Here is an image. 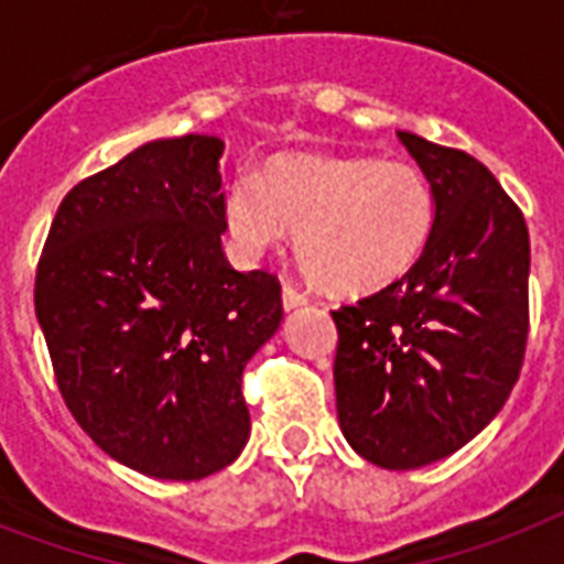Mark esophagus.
Returning <instances> with one entry per match:
<instances>
[{
    "label": "esophagus",
    "mask_w": 564,
    "mask_h": 564,
    "mask_svg": "<svg viewBox=\"0 0 564 564\" xmlns=\"http://www.w3.org/2000/svg\"><path fill=\"white\" fill-rule=\"evenodd\" d=\"M304 304H307V295L290 286V283H283V310H299Z\"/></svg>",
    "instance_id": "1"
}]
</instances>
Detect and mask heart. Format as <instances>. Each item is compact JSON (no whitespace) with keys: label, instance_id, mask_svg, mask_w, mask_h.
Returning <instances> with one entry per match:
<instances>
[{"label":"heart","instance_id":"obj_1","mask_svg":"<svg viewBox=\"0 0 564 564\" xmlns=\"http://www.w3.org/2000/svg\"><path fill=\"white\" fill-rule=\"evenodd\" d=\"M436 198L419 166L366 154H274L225 195L221 221L246 257L295 230L301 269L322 290L360 299L415 269Z\"/></svg>","mask_w":564,"mask_h":564}]
</instances>
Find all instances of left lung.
Masks as SVG:
<instances>
[{"label": "left lung", "mask_w": 564, "mask_h": 564, "mask_svg": "<svg viewBox=\"0 0 564 564\" xmlns=\"http://www.w3.org/2000/svg\"><path fill=\"white\" fill-rule=\"evenodd\" d=\"M433 234L406 278L330 316L336 412L348 445L406 471L471 442L507 403L530 330L524 213L480 161L410 131Z\"/></svg>", "instance_id": "left-lung-1"}]
</instances>
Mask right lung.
Returning a JSON list of instances; mask_svg holds the SVG:
<instances>
[{"instance_id":"right-lung-1","label":"right lung","mask_w":564,"mask_h":564,"mask_svg":"<svg viewBox=\"0 0 564 564\" xmlns=\"http://www.w3.org/2000/svg\"><path fill=\"white\" fill-rule=\"evenodd\" d=\"M219 137L154 140L75 184L37 263L57 389L117 463L202 480L251 433L242 371L281 327V283L221 251Z\"/></svg>"}]
</instances>
